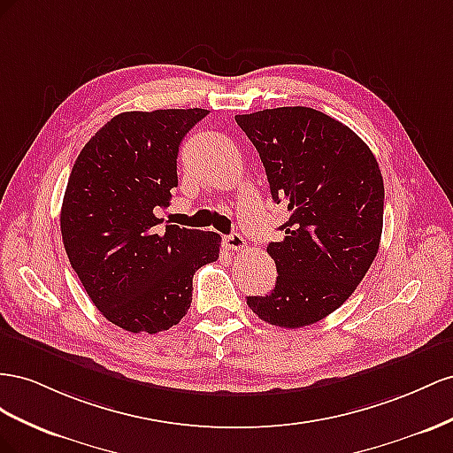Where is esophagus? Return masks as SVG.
<instances>
[{
  "mask_svg": "<svg viewBox=\"0 0 453 453\" xmlns=\"http://www.w3.org/2000/svg\"><path fill=\"white\" fill-rule=\"evenodd\" d=\"M224 247L227 249V250H242L244 247H247V241L242 239V235H239V234H231V235H226L224 237Z\"/></svg>",
  "mask_w": 453,
  "mask_h": 453,
  "instance_id": "esophagus-1",
  "label": "esophagus"
}]
</instances>
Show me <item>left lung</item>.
Returning a JSON list of instances; mask_svg holds the SVG:
<instances>
[{"label": "left lung", "mask_w": 453, "mask_h": 453, "mask_svg": "<svg viewBox=\"0 0 453 453\" xmlns=\"http://www.w3.org/2000/svg\"><path fill=\"white\" fill-rule=\"evenodd\" d=\"M265 166L271 197L290 212L269 242L275 288L249 296L269 325L302 328L355 292L380 249L383 178L370 148L347 125L313 108L235 115Z\"/></svg>", "instance_id": "8db88e82"}]
</instances>
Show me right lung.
I'll return each mask as SVG.
<instances>
[{"label":"right lung","instance_id":"add662e5","mask_svg":"<svg viewBox=\"0 0 453 453\" xmlns=\"http://www.w3.org/2000/svg\"><path fill=\"white\" fill-rule=\"evenodd\" d=\"M201 108L115 115L77 155L60 211L64 249L98 311L127 332L157 334L186 317L193 275L219 256L214 231L165 226L182 138Z\"/></svg>","mask_w":453,"mask_h":453}]
</instances>
